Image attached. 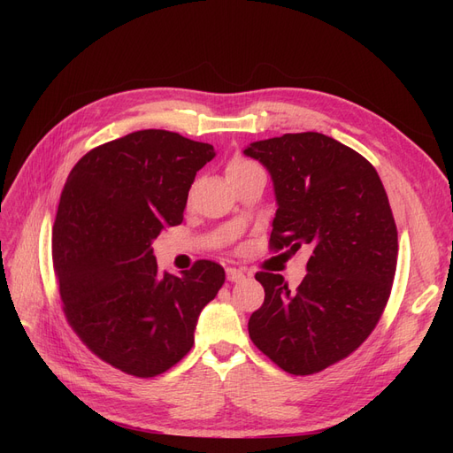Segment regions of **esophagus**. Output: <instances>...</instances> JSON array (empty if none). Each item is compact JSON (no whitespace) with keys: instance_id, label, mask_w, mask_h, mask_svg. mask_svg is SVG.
Returning <instances> with one entry per match:
<instances>
[{"instance_id":"1","label":"esophagus","mask_w":453,"mask_h":453,"mask_svg":"<svg viewBox=\"0 0 453 453\" xmlns=\"http://www.w3.org/2000/svg\"><path fill=\"white\" fill-rule=\"evenodd\" d=\"M245 278V273L238 268H226V280L228 281H242Z\"/></svg>"}]
</instances>
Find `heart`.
I'll use <instances>...</instances> for the list:
<instances>
[{
    "instance_id": "b5f03b06",
    "label": "heart",
    "mask_w": 453,
    "mask_h": 453,
    "mask_svg": "<svg viewBox=\"0 0 453 453\" xmlns=\"http://www.w3.org/2000/svg\"><path fill=\"white\" fill-rule=\"evenodd\" d=\"M253 168H258L255 162H251V160H248V158L236 157L234 160H230V164L226 166V175H234V173L248 172V170H253Z\"/></svg>"
}]
</instances>
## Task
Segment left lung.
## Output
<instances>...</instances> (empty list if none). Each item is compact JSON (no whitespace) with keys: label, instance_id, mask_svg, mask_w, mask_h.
Wrapping results in <instances>:
<instances>
[{"label":"left lung","instance_id":"left-lung-1","mask_svg":"<svg viewBox=\"0 0 453 453\" xmlns=\"http://www.w3.org/2000/svg\"><path fill=\"white\" fill-rule=\"evenodd\" d=\"M243 155L272 177V248L311 250L296 291L257 273L265 304L250 336L285 372H319L357 349L388 304L399 243L386 188L366 158L318 132L253 142Z\"/></svg>","mask_w":453,"mask_h":453}]
</instances>
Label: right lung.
Instances as JSON below:
<instances>
[{"label":"right lung","instance_id":"add662e5","mask_svg":"<svg viewBox=\"0 0 453 453\" xmlns=\"http://www.w3.org/2000/svg\"><path fill=\"white\" fill-rule=\"evenodd\" d=\"M210 143L140 130L92 149L64 185L52 260L65 318L90 351L122 372H166L195 344L202 310L225 283L211 260L158 272L153 242L183 221Z\"/></svg>","mask_w":453,"mask_h":453}]
</instances>
